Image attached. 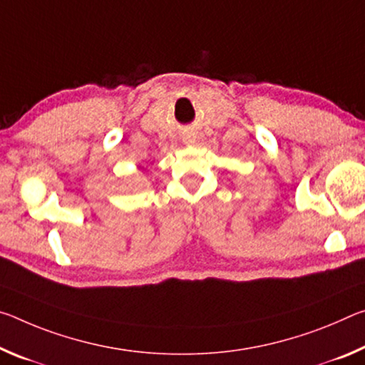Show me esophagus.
<instances>
[{
  "label": "esophagus",
  "mask_w": 365,
  "mask_h": 365,
  "mask_svg": "<svg viewBox=\"0 0 365 365\" xmlns=\"http://www.w3.org/2000/svg\"><path fill=\"white\" fill-rule=\"evenodd\" d=\"M189 142H190V143H192V142H194V140H192V139H190V140H189Z\"/></svg>",
  "instance_id": "1"
}]
</instances>
